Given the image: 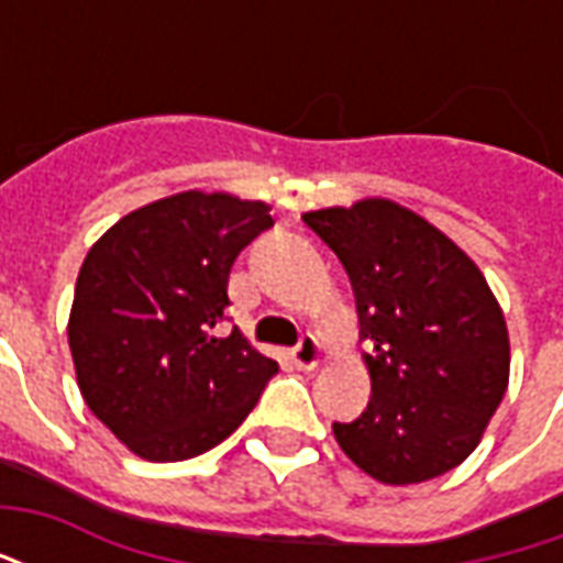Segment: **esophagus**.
Returning <instances> with one entry per match:
<instances>
[{"mask_svg": "<svg viewBox=\"0 0 563 563\" xmlns=\"http://www.w3.org/2000/svg\"><path fill=\"white\" fill-rule=\"evenodd\" d=\"M295 367H301V371H313L319 365V358H322V346L313 334H301V341L295 343L292 353Z\"/></svg>", "mask_w": 563, "mask_h": 563, "instance_id": "esophagus-1", "label": "esophagus"}]
</instances>
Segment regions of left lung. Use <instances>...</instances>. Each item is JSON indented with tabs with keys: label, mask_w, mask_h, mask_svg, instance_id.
I'll return each instance as SVG.
<instances>
[{
	"label": "left lung",
	"mask_w": 563,
	"mask_h": 563,
	"mask_svg": "<svg viewBox=\"0 0 563 563\" xmlns=\"http://www.w3.org/2000/svg\"><path fill=\"white\" fill-rule=\"evenodd\" d=\"M301 220L350 274L371 401L334 422L350 459L379 483L413 485L459 467L509 383L504 310L473 258L389 198Z\"/></svg>",
	"instance_id": "1"
}]
</instances>
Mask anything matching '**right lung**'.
<instances>
[{
  "label": "right lung",
  "mask_w": 563,
  "mask_h": 563,
  "mask_svg": "<svg viewBox=\"0 0 563 563\" xmlns=\"http://www.w3.org/2000/svg\"><path fill=\"white\" fill-rule=\"evenodd\" d=\"M265 201L177 192L132 210L90 246L68 346L84 401L147 461L208 452L256 407L277 362L232 329L229 271L274 225Z\"/></svg>",
  "instance_id": "obj_1"
}]
</instances>
